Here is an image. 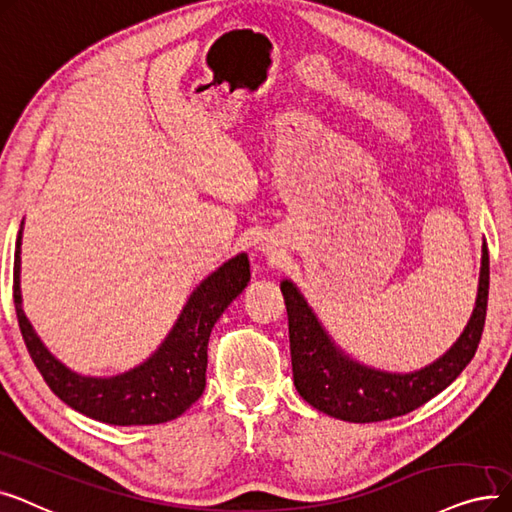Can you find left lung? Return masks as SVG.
I'll use <instances>...</instances> for the list:
<instances>
[{"label":"left lung","instance_id":"obj_1","mask_svg":"<svg viewBox=\"0 0 512 512\" xmlns=\"http://www.w3.org/2000/svg\"><path fill=\"white\" fill-rule=\"evenodd\" d=\"M490 289V254L481 248L477 300L471 319L454 346L415 373H387L352 360L339 350L291 281H281L287 306L294 385L300 396L329 417L350 423H377L429 402L471 362L485 325Z\"/></svg>","mask_w":512,"mask_h":512}]
</instances>
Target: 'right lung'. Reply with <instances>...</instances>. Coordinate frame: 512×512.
I'll list each match as a JSON object with an SVG mask.
<instances>
[{"instance_id": "obj_1", "label": "right lung", "mask_w": 512, "mask_h": 512, "mask_svg": "<svg viewBox=\"0 0 512 512\" xmlns=\"http://www.w3.org/2000/svg\"><path fill=\"white\" fill-rule=\"evenodd\" d=\"M20 241L22 229L14 252L18 327L35 367L64 404L110 425H158L181 417L204 394L210 331L250 281L246 254L231 258L193 289L160 348L139 367L116 377H83L50 354L22 310Z\"/></svg>"}]
</instances>
